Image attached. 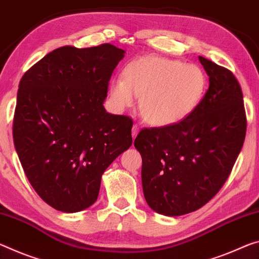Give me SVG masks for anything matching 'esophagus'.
<instances>
[{"mask_svg": "<svg viewBox=\"0 0 259 259\" xmlns=\"http://www.w3.org/2000/svg\"><path fill=\"white\" fill-rule=\"evenodd\" d=\"M138 133H139V126L137 124H135L133 126V138H136Z\"/></svg>", "mask_w": 259, "mask_h": 259, "instance_id": "obj_1", "label": "esophagus"}]
</instances>
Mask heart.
<instances>
[{"label": "heart", "instance_id": "obj_1", "mask_svg": "<svg viewBox=\"0 0 259 259\" xmlns=\"http://www.w3.org/2000/svg\"><path fill=\"white\" fill-rule=\"evenodd\" d=\"M207 90V76L198 64L161 56H143L126 65L123 77L110 83V98L118 109L139 100V112L154 126L178 124L195 112Z\"/></svg>", "mask_w": 259, "mask_h": 259}]
</instances>
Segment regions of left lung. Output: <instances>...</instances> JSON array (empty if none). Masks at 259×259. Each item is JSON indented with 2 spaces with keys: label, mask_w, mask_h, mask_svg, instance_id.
<instances>
[{
  "label": "left lung",
  "mask_w": 259,
  "mask_h": 259,
  "mask_svg": "<svg viewBox=\"0 0 259 259\" xmlns=\"http://www.w3.org/2000/svg\"><path fill=\"white\" fill-rule=\"evenodd\" d=\"M198 60L210 86L195 112L178 124L142 129L135 139L144 197L163 215L187 214L210 202L227 181L247 133L239 80L227 68Z\"/></svg>",
  "instance_id": "1"
}]
</instances>
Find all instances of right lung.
Listing matches in <instances>:
<instances>
[{
  "label": "right lung",
  "instance_id": "add662e5",
  "mask_svg": "<svg viewBox=\"0 0 259 259\" xmlns=\"http://www.w3.org/2000/svg\"><path fill=\"white\" fill-rule=\"evenodd\" d=\"M123 56L124 51L110 44L63 46L19 81L15 147L31 186L55 210L91 206L106 168L133 144V118L102 106Z\"/></svg>",
  "mask_w": 259,
  "mask_h": 259
}]
</instances>
